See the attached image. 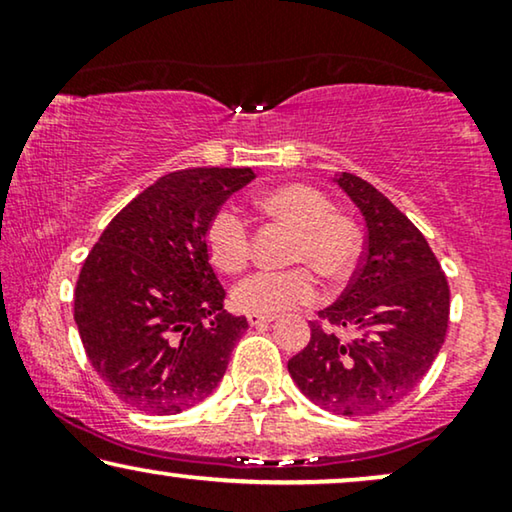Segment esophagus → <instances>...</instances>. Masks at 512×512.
<instances>
[{
  "instance_id": "1",
  "label": "esophagus",
  "mask_w": 512,
  "mask_h": 512,
  "mask_svg": "<svg viewBox=\"0 0 512 512\" xmlns=\"http://www.w3.org/2000/svg\"><path fill=\"white\" fill-rule=\"evenodd\" d=\"M247 321L249 326H265L270 324V321H275V317H272V314H247Z\"/></svg>"
}]
</instances>
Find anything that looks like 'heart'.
Instances as JSON below:
<instances>
[{
	"label": "heart",
	"mask_w": 512,
	"mask_h": 512,
	"mask_svg": "<svg viewBox=\"0 0 512 512\" xmlns=\"http://www.w3.org/2000/svg\"><path fill=\"white\" fill-rule=\"evenodd\" d=\"M265 216L296 230L291 263L310 264L328 282L352 277L361 261L363 233L352 214L333 209V200L312 184H282L256 198ZM207 254L223 272H237L251 256L249 221L235 207L216 209L205 230ZM310 267V268H311ZM309 268V269H310ZM304 265L289 270H256L233 286L237 310L279 314L296 305L314 303L321 286Z\"/></svg>",
	"instance_id": "heart-1"
}]
</instances>
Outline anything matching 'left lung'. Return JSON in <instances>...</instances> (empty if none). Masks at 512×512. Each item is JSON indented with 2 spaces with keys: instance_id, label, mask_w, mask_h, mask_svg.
I'll list each match as a JSON object with an SVG mask.
<instances>
[{
  "instance_id": "1",
  "label": "left lung",
  "mask_w": 512,
  "mask_h": 512,
  "mask_svg": "<svg viewBox=\"0 0 512 512\" xmlns=\"http://www.w3.org/2000/svg\"><path fill=\"white\" fill-rule=\"evenodd\" d=\"M366 219V244L338 303L312 321V338L289 359L298 389L328 412L375 415L424 380L445 342L450 286L419 228L366 179L338 172ZM335 327L356 330L340 341Z\"/></svg>"
}]
</instances>
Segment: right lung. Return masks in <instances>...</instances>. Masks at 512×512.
Listing matches in <instances>:
<instances>
[{"label": "right lung", "mask_w": 512, "mask_h": 512, "mask_svg": "<svg viewBox=\"0 0 512 512\" xmlns=\"http://www.w3.org/2000/svg\"><path fill=\"white\" fill-rule=\"evenodd\" d=\"M254 177L251 167L165 174L90 249L74 319L97 375L132 408L177 415L212 394L226 373L249 324L221 314L226 291L209 265L205 230L228 195Z\"/></svg>", "instance_id": "1"}]
</instances>
